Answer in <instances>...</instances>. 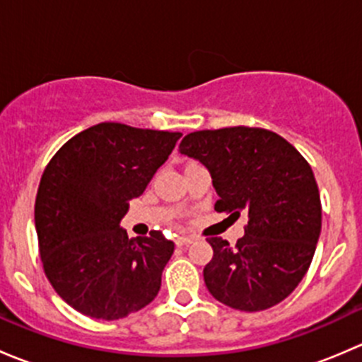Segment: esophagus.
<instances>
[{"label":"esophagus","mask_w":362,"mask_h":362,"mask_svg":"<svg viewBox=\"0 0 362 362\" xmlns=\"http://www.w3.org/2000/svg\"><path fill=\"white\" fill-rule=\"evenodd\" d=\"M192 242H194V238H192V236H177V240H175V243H177L178 247H185Z\"/></svg>","instance_id":"34e87169"}]
</instances>
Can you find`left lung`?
Listing matches in <instances>:
<instances>
[{"label":"left lung","mask_w":362,"mask_h":362,"mask_svg":"<svg viewBox=\"0 0 362 362\" xmlns=\"http://www.w3.org/2000/svg\"><path fill=\"white\" fill-rule=\"evenodd\" d=\"M180 154L210 170L215 210L249 215L235 247L206 240L214 249L206 289L242 312L279 305L308 272L319 242L322 206L310 164L280 134L247 126L189 133Z\"/></svg>","instance_id":"left-lung-1"}]
</instances>
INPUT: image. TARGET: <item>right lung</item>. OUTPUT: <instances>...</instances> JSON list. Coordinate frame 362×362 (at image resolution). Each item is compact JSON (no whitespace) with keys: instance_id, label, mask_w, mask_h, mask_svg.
<instances>
[{"instance_id":"1","label":"right lung","mask_w":362,"mask_h":362,"mask_svg":"<svg viewBox=\"0 0 362 362\" xmlns=\"http://www.w3.org/2000/svg\"><path fill=\"white\" fill-rule=\"evenodd\" d=\"M182 133L101 122L56 152L40 180L35 228L43 272L76 312L117 320L154 301L175 243L120 228Z\"/></svg>"}]
</instances>
